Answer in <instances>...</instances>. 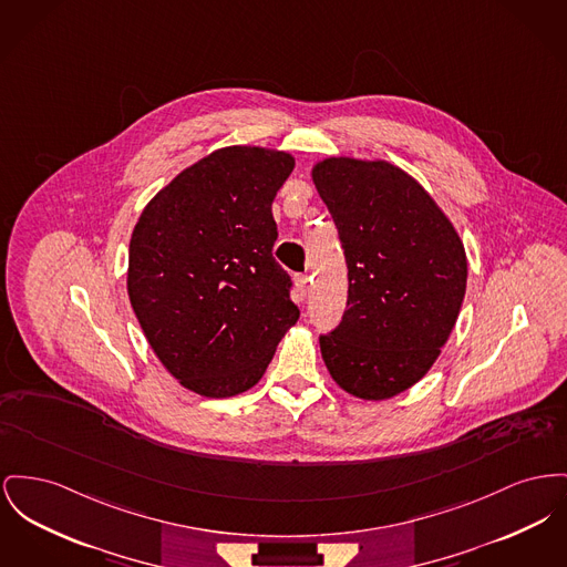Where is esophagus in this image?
Returning <instances> with one entry per match:
<instances>
[{
  "mask_svg": "<svg viewBox=\"0 0 567 567\" xmlns=\"http://www.w3.org/2000/svg\"><path fill=\"white\" fill-rule=\"evenodd\" d=\"M308 282H310L308 274H296V287H298L301 298L308 293Z\"/></svg>",
  "mask_w": 567,
  "mask_h": 567,
  "instance_id": "esophagus-1",
  "label": "esophagus"
}]
</instances>
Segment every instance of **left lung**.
<instances>
[{
  "instance_id": "1",
  "label": "left lung",
  "mask_w": 567,
  "mask_h": 567,
  "mask_svg": "<svg viewBox=\"0 0 567 567\" xmlns=\"http://www.w3.org/2000/svg\"><path fill=\"white\" fill-rule=\"evenodd\" d=\"M349 269L340 326L319 338L336 385L355 399H394L441 355L466 291L463 239L406 171L328 156L312 167Z\"/></svg>"
}]
</instances>
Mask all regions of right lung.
I'll list each match as a JSON object with an SVG mask.
<instances>
[{
  "mask_svg": "<svg viewBox=\"0 0 567 567\" xmlns=\"http://www.w3.org/2000/svg\"><path fill=\"white\" fill-rule=\"evenodd\" d=\"M293 167L282 150L220 147L175 175L134 225V315L161 364L205 399L257 385L300 319L271 257V200Z\"/></svg>",
  "mask_w": 567,
  "mask_h": 567,
  "instance_id": "add662e5",
  "label": "right lung"
}]
</instances>
